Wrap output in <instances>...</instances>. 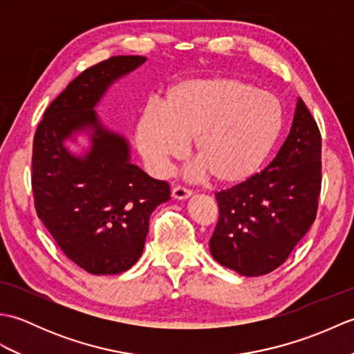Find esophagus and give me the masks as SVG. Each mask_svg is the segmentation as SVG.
Here are the masks:
<instances>
[{
  "label": "esophagus",
  "instance_id": "obj_1",
  "mask_svg": "<svg viewBox=\"0 0 354 354\" xmlns=\"http://www.w3.org/2000/svg\"><path fill=\"white\" fill-rule=\"evenodd\" d=\"M190 196H192V192L189 189H184V187H175V189L171 190V198L173 199L184 201V199H189Z\"/></svg>",
  "mask_w": 354,
  "mask_h": 354
}]
</instances>
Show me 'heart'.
Segmentation results:
<instances>
[{"mask_svg": "<svg viewBox=\"0 0 354 354\" xmlns=\"http://www.w3.org/2000/svg\"><path fill=\"white\" fill-rule=\"evenodd\" d=\"M280 103L272 94L234 77L190 79L171 85L158 111L137 124V147L149 169L164 175L193 140L198 173L237 185L266 161L281 132Z\"/></svg>", "mask_w": 354, "mask_h": 354, "instance_id": "heart-1", "label": "heart"}]
</instances>
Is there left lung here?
<instances>
[{"label": "left lung", "instance_id": "obj_1", "mask_svg": "<svg viewBox=\"0 0 354 354\" xmlns=\"http://www.w3.org/2000/svg\"><path fill=\"white\" fill-rule=\"evenodd\" d=\"M319 192L321 133L298 99L288 138L268 167L216 194L213 259L243 277L272 272L310 230Z\"/></svg>", "mask_w": 354, "mask_h": 354}]
</instances>
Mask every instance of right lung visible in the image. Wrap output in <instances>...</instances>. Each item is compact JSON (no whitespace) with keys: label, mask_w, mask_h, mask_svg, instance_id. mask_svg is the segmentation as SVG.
<instances>
[{"label":"right lung","mask_w":354,"mask_h":354,"mask_svg":"<svg viewBox=\"0 0 354 354\" xmlns=\"http://www.w3.org/2000/svg\"><path fill=\"white\" fill-rule=\"evenodd\" d=\"M146 61L115 56L85 70L50 104L35 133L37 216L66 257L94 275L131 269L145 250L150 214L170 199L169 184L135 165L129 140L95 111L112 85Z\"/></svg>","instance_id":"obj_1"}]
</instances>
